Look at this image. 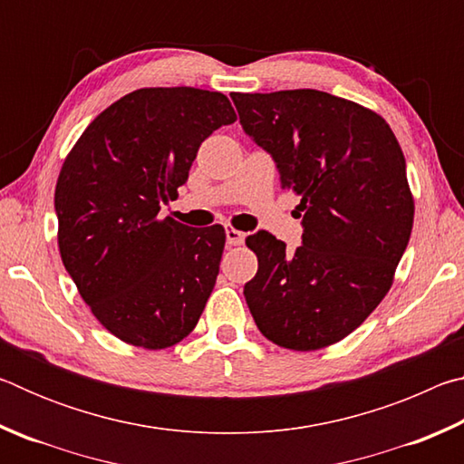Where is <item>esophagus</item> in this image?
<instances>
[{
	"instance_id": "1",
	"label": "esophagus",
	"mask_w": 464,
	"mask_h": 464,
	"mask_svg": "<svg viewBox=\"0 0 464 464\" xmlns=\"http://www.w3.org/2000/svg\"><path fill=\"white\" fill-rule=\"evenodd\" d=\"M225 237H227V246H241L243 239H246V233L233 229V227H227Z\"/></svg>"
}]
</instances>
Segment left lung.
I'll list each match as a JSON object with an SVG mask.
<instances>
[{
    "mask_svg": "<svg viewBox=\"0 0 464 464\" xmlns=\"http://www.w3.org/2000/svg\"><path fill=\"white\" fill-rule=\"evenodd\" d=\"M246 135L301 196L303 241L257 231V272L243 295L274 343L309 352L343 340L389 293L410 243L405 157L379 114L319 90L231 93ZM301 217V215H298Z\"/></svg>",
    "mask_w": 464,
    "mask_h": 464,
    "instance_id": "left-lung-1",
    "label": "left lung"
}]
</instances>
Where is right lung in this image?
Instances as JSON below:
<instances>
[{"mask_svg": "<svg viewBox=\"0 0 464 464\" xmlns=\"http://www.w3.org/2000/svg\"><path fill=\"white\" fill-rule=\"evenodd\" d=\"M237 121L218 92L145 88L108 106L54 188L59 251L96 319L139 348L174 345L198 324L225 247L221 225L160 217L217 129Z\"/></svg>", "mask_w": 464, "mask_h": 464, "instance_id": "right-lung-1", "label": "right lung"}]
</instances>
